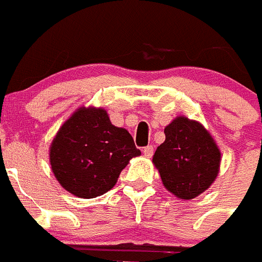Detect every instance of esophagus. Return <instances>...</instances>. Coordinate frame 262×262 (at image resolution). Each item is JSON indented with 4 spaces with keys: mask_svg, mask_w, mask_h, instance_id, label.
I'll list each match as a JSON object with an SVG mask.
<instances>
[{
    "mask_svg": "<svg viewBox=\"0 0 262 262\" xmlns=\"http://www.w3.org/2000/svg\"><path fill=\"white\" fill-rule=\"evenodd\" d=\"M143 155L146 156V158H151L154 155V147L152 146H147L142 149Z\"/></svg>",
    "mask_w": 262,
    "mask_h": 262,
    "instance_id": "34e87169",
    "label": "esophagus"
}]
</instances>
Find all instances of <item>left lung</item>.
Masks as SVG:
<instances>
[{
	"instance_id": "1",
	"label": "left lung",
	"mask_w": 262,
	"mask_h": 262,
	"mask_svg": "<svg viewBox=\"0 0 262 262\" xmlns=\"http://www.w3.org/2000/svg\"><path fill=\"white\" fill-rule=\"evenodd\" d=\"M165 140L152 163L167 191L191 200L211 187L220 169L221 152L201 123L178 116L164 128Z\"/></svg>"
}]
</instances>
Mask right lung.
I'll return each mask as SVG.
<instances>
[{
  "instance_id": "obj_1",
  "label": "right lung",
  "mask_w": 262,
  "mask_h": 262,
  "mask_svg": "<svg viewBox=\"0 0 262 262\" xmlns=\"http://www.w3.org/2000/svg\"><path fill=\"white\" fill-rule=\"evenodd\" d=\"M49 155L53 173L66 191L93 199L113 188L140 149L126 128L110 122L106 110L80 107L62 124Z\"/></svg>"
}]
</instances>
